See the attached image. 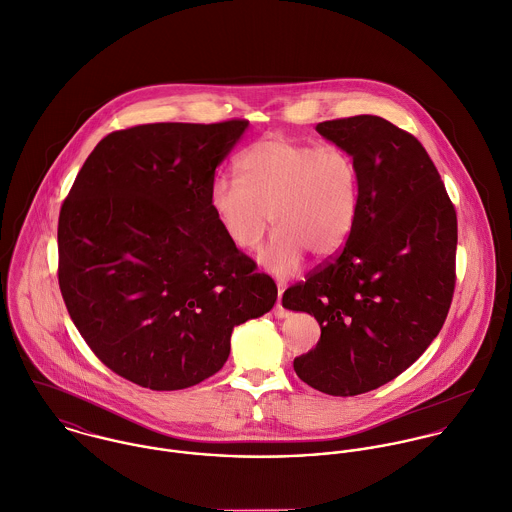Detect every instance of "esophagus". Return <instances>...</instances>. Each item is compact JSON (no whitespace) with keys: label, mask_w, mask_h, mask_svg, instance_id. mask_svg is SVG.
Segmentation results:
<instances>
[{"label":"esophagus","mask_w":512,"mask_h":512,"mask_svg":"<svg viewBox=\"0 0 512 512\" xmlns=\"http://www.w3.org/2000/svg\"><path fill=\"white\" fill-rule=\"evenodd\" d=\"M281 299H283V289L279 287V295H277V305H275V316L277 318H285V316H289V310L287 308L283 307V303H281Z\"/></svg>","instance_id":"1"}]
</instances>
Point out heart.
<instances>
[{"mask_svg": "<svg viewBox=\"0 0 512 512\" xmlns=\"http://www.w3.org/2000/svg\"><path fill=\"white\" fill-rule=\"evenodd\" d=\"M237 168L239 178L219 176L209 190L211 209L237 249H255L273 221L277 233L261 261L289 277L307 253L328 259L346 245L362 202V172L350 150L269 136L251 144Z\"/></svg>", "mask_w": 512, "mask_h": 512, "instance_id": "b5f03b06", "label": "heart"}]
</instances>
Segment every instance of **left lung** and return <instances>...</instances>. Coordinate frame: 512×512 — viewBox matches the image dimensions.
Listing matches in <instances>:
<instances>
[{
    "label": "left lung",
    "instance_id": "8db88e82",
    "mask_svg": "<svg viewBox=\"0 0 512 512\" xmlns=\"http://www.w3.org/2000/svg\"><path fill=\"white\" fill-rule=\"evenodd\" d=\"M316 130L358 160L360 213L346 245L291 285L283 307L320 324L316 348L293 362L297 376L346 398L398 378L439 334L457 279V213L413 134L372 114Z\"/></svg>",
    "mask_w": 512,
    "mask_h": 512
}]
</instances>
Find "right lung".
<instances>
[{"instance_id": "add662e5", "label": "right lung", "mask_w": 512, "mask_h": 512, "mask_svg": "<svg viewBox=\"0 0 512 512\" xmlns=\"http://www.w3.org/2000/svg\"><path fill=\"white\" fill-rule=\"evenodd\" d=\"M249 120L156 122L97 144L61 205L59 289L95 356L124 380L184 390L219 372L233 326L277 285L223 233L209 190Z\"/></svg>"}]
</instances>
